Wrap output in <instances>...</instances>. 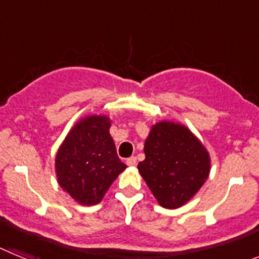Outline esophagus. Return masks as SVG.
Listing matches in <instances>:
<instances>
[{
  "instance_id": "1",
  "label": "esophagus",
  "mask_w": 259,
  "mask_h": 259,
  "mask_svg": "<svg viewBox=\"0 0 259 259\" xmlns=\"http://www.w3.org/2000/svg\"><path fill=\"white\" fill-rule=\"evenodd\" d=\"M125 163H127L128 166H136V164H137L136 157H130L127 159V162H125Z\"/></svg>"
}]
</instances>
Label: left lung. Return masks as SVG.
I'll list each match as a JSON object with an SVG mask.
<instances>
[{
  "label": "left lung",
  "mask_w": 259,
  "mask_h": 259,
  "mask_svg": "<svg viewBox=\"0 0 259 259\" xmlns=\"http://www.w3.org/2000/svg\"><path fill=\"white\" fill-rule=\"evenodd\" d=\"M144 152L145 159L137 168L159 205L166 209L188 202L209 176L206 149L180 124L161 122L153 125Z\"/></svg>",
  "instance_id": "obj_1"
}]
</instances>
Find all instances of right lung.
<instances>
[{
    "mask_svg": "<svg viewBox=\"0 0 259 259\" xmlns=\"http://www.w3.org/2000/svg\"><path fill=\"white\" fill-rule=\"evenodd\" d=\"M106 116L81 119L70 131L56 157L58 183L81 205H96L125 170L109 134Z\"/></svg>",
    "mask_w": 259,
    "mask_h": 259,
    "instance_id": "add662e5",
    "label": "right lung"
}]
</instances>
